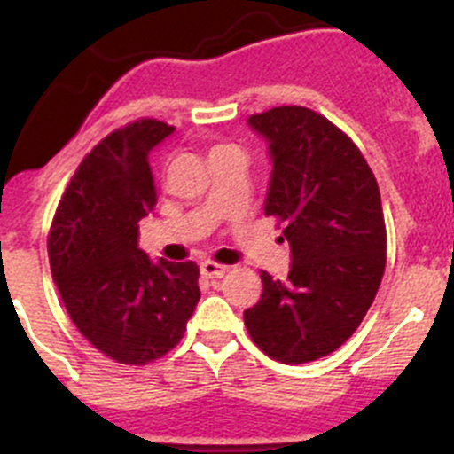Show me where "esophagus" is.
I'll return each instance as SVG.
<instances>
[{
	"mask_svg": "<svg viewBox=\"0 0 454 454\" xmlns=\"http://www.w3.org/2000/svg\"><path fill=\"white\" fill-rule=\"evenodd\" d=\"M200 270H201V277H206V278H222L223 274L228 272L226 265L213 263V261H204V263L200 265Z\"/></svg>",
	"mask_w": 454,
	"mask_h": 454,
	"instance_id": "esophagus-1",
	"label": "esophagus"
}]
</instances>
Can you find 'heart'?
Returning a JSON list of instances; mask_svg holds the SVG:
<instances>
[{
  "instance_id": "obj_1",
  "label": "heart",
  "mask_w": 454,
  "mask_h": 454,
  "mask_svg": "<svg viewBox=\"0 0 454 454\" xmlns=\"http://www.w3.org/2000/svg\"><path fill=\"white\" fill-rule=\"evenodd\" d=\"M231 149H235V146H228V145H217V146H213V151H210V153H217V151H231Z\"/></svg>"
}]
</instances>
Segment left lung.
Listing matches in <instances>:
<instances>
[{
	"mask_svg": "<svg viewBox=\"0 0 454 454\" xmlns=\"http://www.w3.org/2000/svg\"><path fill=\"white\" fill-rule=\"evenodd\" d=\"M268 142L263 210L283 223L286 281L261 272L259 303L244 312L250 338L286 364L336 351L363 323L387 263V228L367 160L336 125L308 107L248 118Z\"/></svg>",
	"mask_w": 454,
	"mask_h": 454,
	"instance_id": "obj_1",
	"label": "left lung"
}]
</instances>
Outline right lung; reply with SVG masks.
<instances>
[{
	"instance_id": "1",
	"label": "right lung",
	"mask_w": 454,
	"mask_h": 454,
	"mask_svg": "<svg viewBox=\"0 0 454 454\" xmlns=\"http://www.w3.org/2000/svg\"><path fill=\"white\" fill-rule=\"evenodd\" d=\"M173 131L142 118L100 140L76 168L50 228V268L72 323L122 364L171 351L200 301L198 263L151 261L138 248V222L158 204L149 153Z\"/></svg>"
}]
</instances>
